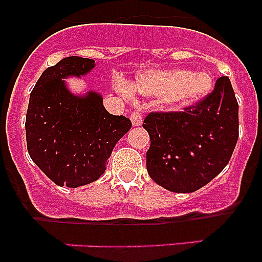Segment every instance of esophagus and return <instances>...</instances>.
Segmentation results:
<instances>
[{"label": "esophagus", "mask_w": 262, "mask_h": 262, "mask_svg": "<svg viewBox=\"0 0 262 262\" xmlns=\"http://www.w3.org/2000/svg\"><path fill=\"white\" fill-rule=\"evenodd\" d=\"M129 119H131V122H133V126L138 127L142 124L143 114L142 113H139V111H134L133 114H131V117H129Z\"/></svg>", "instance_id": "34e87169"}]
</instances>
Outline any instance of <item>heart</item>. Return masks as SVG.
Segmentation results:
<instances>
[{
	"instance_id": "b5f03b06",
	"label": "heart",
	"mask_w": 262,
	"mask_h": 262,
	"mask_svg": "<svg viewBox=\"0 0 262 262\" xmlns=\"http://www.w3.org/2000/svg\"><path fill=\"white\" fill-rule=\"evenodd\" d=\"M211 88L212 78L209 73L165 69L143 72L135 80L131 90L140 96L161 97L165 107L181 110L203 98Z\"/></svg>"
}]
</instances>
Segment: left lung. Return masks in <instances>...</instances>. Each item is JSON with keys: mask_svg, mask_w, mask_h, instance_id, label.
Here are the masks:
<instances>
[{"mask_svg": "<svg viewBox=\"0 0 262 262\" xmlns=\"http://www.w3.org/2000/svg\"><path fill=\"white\" fill-rule=\"evenodd\" d=\"M143 127L151 138L147 170L157 185L193 193L228 164L239 138V105L230 78H217L212 93L178 113H151Z\"/></svg>", "mask_w": 262, "mask_h": 262, "instance_id": "8db88e82", "label": "left lung"}]
</instances>
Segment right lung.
Masks as SVG:
<instances>
[{
    "label": "right lung",
    "mask_w": 262,
    "mask_h": 262,
    "mask_svg": "<svg viewBox=\"0 0 262 262\" xmlns=\"http://www.w3.org/2000/svg\"><path fill=\"white\" fill-rule=\"evenodd\" d=\"M93 59L69 56L46 69L30 94L26 114L27 151L32 161L59 186L97 181L131 120L113 115L94 90L75 94L66 78L82 77Z\"/></svg>",
    "instance_id": "add662e5"
}]
</instances>
